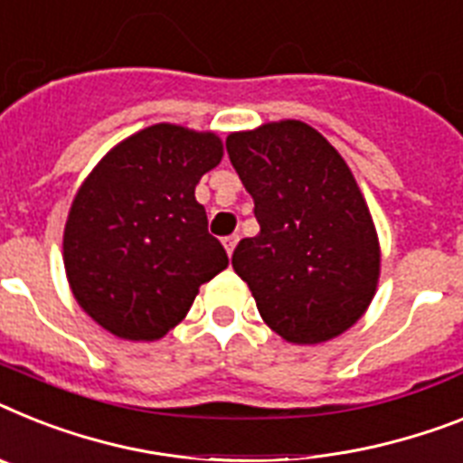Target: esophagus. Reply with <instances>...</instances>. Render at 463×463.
<instances>
[{
  "label": "esophagus",
  "instance_id": "esophagus-1",
  "mask_svg": "<svg viewBox=\"0 0 463 463\" xmlns=\"http://www.w3.org/2000/svg\"><path fill=\"white\" fill-rule=\"evenodd\" d=\"M238 242H240L238 235H228V238H223V247H225V251H228V256H232V251H235Z\"/></svg>",
  "mask_w": 463,
  "mask_h": 463
}]
</instances>
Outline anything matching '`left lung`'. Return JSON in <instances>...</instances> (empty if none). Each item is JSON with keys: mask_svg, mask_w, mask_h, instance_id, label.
Instances as JSON below:
<instances>
[{"mask_svg": "<svg viewBox=\"0 0 463 463\" xmlns=\"http://www.w3.org/2000/svg\"><path fill=\"white\" fill-rule=\"evenodd\" d=\"M225 147L261 225L240 240L232 268L263 322L298 345L351 329L376 294L382 247L345 159L298 119L235 131Z\"/></svg>", "mask_w": 463, "mask_h": 463, "instance_id": "obj_1", "label": "left lung"}]
</instances>
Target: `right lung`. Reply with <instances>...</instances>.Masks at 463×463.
<instances>
[{
	"instance_id": "right-lung-1",
	"label": "right lung",
	"mask_w": 463,
	"mask_h": 463,
	"mask_svg": "<svg viewBox=\"0 0 463 463\" xmlns=\"http://www.w3.org/2000/svg\"><path fill=\"white\" fill-rule=\"evenodd\" d=\"M223 157L213 131L159 122L127 136L77 190L63 231L80 308L127 341H157L228 266L195 185Z\"/></svg>"
}]
</instances>
